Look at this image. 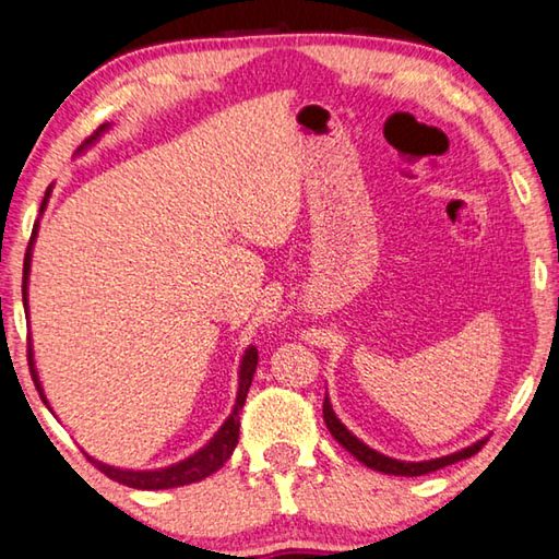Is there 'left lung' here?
<instances>
[{
	"instance_id": "left-lung-1",
	"label": "left lung",
	"mask_w": 559,
	"mask_h": 559,
	"mask_svg": "<svg viewBox=\"0 0 559 559\" xmlns=\"http://www.w3.org/2000/svg\"><path fill=\"white\" fill-rule=\"evenodd\" d=\"M323 419H325L330 433H333L340 447L347 449L359 463H365L367 468H374V471H380V473H390V476H424V473L439 471L443 466H451V463H456V461L471 459L473 453H478L480 449H484V443H486V439H484V441L473 443V447L463 449L459 453H451V456L433 459V461H419V463L396 461V459H390V456H382V453L372 451L370 447H365V443L359 441L357 437H353V433H349L343 427V424H340V419H337L335 412H333V406H330V402H328V396H325V402H323Z\"/></svg>"
}]
</instances>
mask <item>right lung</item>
<instances>
[{
    "instance_id": "1",
    "label": "right lung",
    "mask_w": 559,
    "mask_h": 559,
    "mask_svg": "<svg viewBox=\"0 0 559 559\" xmlns=\"http://www.w3.org/2000/svg\"><path fill=\"white\" fill-rule=\"evenodd\" d=\"M106 130V126L98 128L93 135L83 143V147L91 145L93 140H96L100 132ZM81 147V150H83ZM49 194H51V187L46 189V197L41 202V212L46 202H49ZM36 229H39V222L34 224V231H32V239L29 246H26V257H24V286H22V296H24V308H26V276H29V263H32V246L36 239ZM257 365H259V349L257 347H249L246 349V355L241 359V372H239V396H236V406H234V414L229 419L224 421V427L216 431V437L206 443L202 451H197L194 456H189L187 461H179L175 466L163 468V471H120V468H112L106 466V463H100L96 459L88 461L96 466L100 473H106L108 478L118 480L122 486H130V488H140V490H163V488H177V486H189V484H197V480H204L206 476H212V473L219 471L229 456L236 449V443H239V409L246 402V394H249V386L253 380V372H257ZM29 367H32V380L36 384V390L41 392V384L36 380V370H34V362H32V347H29ZM41 400L46 402V396L41 394Z\"/></svg>"
}]
</instances>
